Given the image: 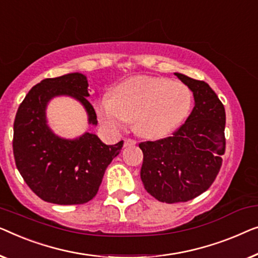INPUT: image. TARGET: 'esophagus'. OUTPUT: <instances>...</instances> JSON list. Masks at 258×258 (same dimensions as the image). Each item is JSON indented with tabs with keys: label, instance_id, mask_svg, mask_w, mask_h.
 <instances>
[{
	"label": "esophagus",
	"instance_id": "34e87169",
	"mask_svg": "<svg viewBox=\"0 0 258 258\" xmlns=\"http://www.w3.org/2000/svg\"><path fill=\"white\" fill-rule=\"evenodd\" d=\"M136 144H137L136 140H133V139H126V140L124 141V147L134 146V145H136Z\"/></svg>",
	"mask_w": 258,
	"mask_h": 258
}]
</instances>
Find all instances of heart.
Segmentation results:
<instances>
[{
  "label": "heart",
  "instance_id": "obj_1",
  "mask_svg": "<svg viewBox=\"0 0 258 258\" xmlns=\"http://www.w3.org/2000/svg\"><path fill=\"white\" fill-rule=\"evenodd\" d=\"M191 92L186 85L169 79L136 76L125 79L94 103L99 121L112 132H120L134 118L140 136L159 139L182 124L191 106Z\"/></svg>",
  "mask_w": 258,
  "mask_h": 258
}]
</instances>
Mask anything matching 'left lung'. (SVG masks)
Masks as SVG:
<instances>
[{
	"label": "left lung",
	"mask_w": 258,
	"mask_h": 258,
	"mask_svg": "<svg viewBox=\"0 0 258 258\" xmlns=\"http://www.w3.org/2000/svg\"><path fill=\"white\" fill-rule=\"evenodd\" d=\"M174 75L193 92V111L172 137L139 144L145 189L166 203L189 201L208 189L226 148V111L219 97L205 82Z\"/></svg>",
	"instance_id": "1"
}]
</instances>
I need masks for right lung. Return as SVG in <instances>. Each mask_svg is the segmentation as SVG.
Masks as SVG:
<instances>
[{"label": "right lung", "instance_id": "1", "mask_svg": "<svg viewBox=\"0 0 258 258\" xmlns=\"http://www.w3.org/2000/svg\"><path fill=\"white\" fill-rule=\"evenodd\" d=\"M88 88V78L82 72L43 79L17 110L13 140L17 169L30 189L46 202L82 205L92 200L105 169L122 147V140L106 145L90 132L68 139L49 126L46 107L57 97L77 100L88 114V124L97 126Z\"/></svg>", "mask_w": 258, "mask_h": 258}]
</instances>
